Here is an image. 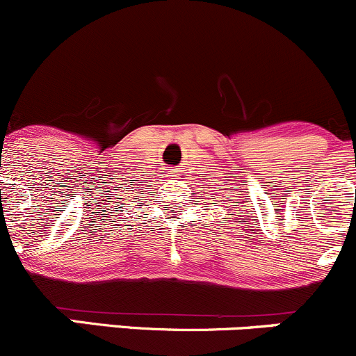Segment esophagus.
<instances>
[{
  "label": "esophagus",
  "mask_w": 356,
  "mask_h": 356,
  "mask_svg": "<svg viewBox=\"0 0 356 356\" xmlns=\"http://www.w3.org/2000/svg\"><path fill=\"white\" fill-rule=\"evenodd\" d=\"M167 177H170V179H177V177H179V170H174V168H168Z\"/></svg>",
  "instance_id": "esophagus-1"
}]
</instances>
